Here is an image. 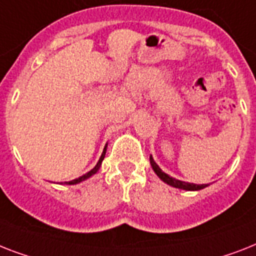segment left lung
<instances>
[{"instance_id":"8db88e82","label":"left lung","mask_w":256,"mask_h":256,"mask_svg":"<svg viewBox=\"0 0 256 256\" xmlns=\"http://www.w3.org/2000/svg\"><path fill=\"white\" fill-rule=\"evenodd\" d=\"M149 161H150V165H152V169L154 170L158 178L161 181H164L165 184H168L169 186H173V188H177V189H182V190H189V192H196V190H201L205 189L206 186H209L208 184H202V185H198V184H192V182H185V181H181V180L173 178L169 174H166L165 172L161 170V168L156 164V161L153 160L152 154L149 157Z\"/></svg>"}]
</instances>
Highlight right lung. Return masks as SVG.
Returning a JSON list of instances; mask_svg holds the SVG:
<instances>
[{"instance_id": "add662e5", "label": "right lung", "mask_w": 256, "mask_h": 256, "mask_svg": "<svg viewBox=\"0 0 256 256\" xmlns=\"http://www.w3.org/2000/svg\"><path fill=\"white\" fill-rule=\"evenodd\" d=\"M106 152H107V144H106V146H104L103 153H102V156H100L99 161H98V164H96L94 169H91L88 173H86V174H83L82 177H79V178H75V180H72V181H68V182H64V184H66V185H76V184L83 182V181H86L87 178H90V177H92L94 174H96V173H98V170L100 169V166H102V162H103L104 157H106Z\"/></svg>"}]
</instances>
